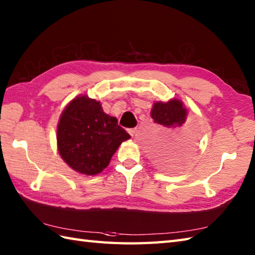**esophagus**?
Instances as JSON below:
<instances>
[{"mask_svg": "<svg viewBox=\"0 0 255 255\" xmlns=\"http://www.w3.org/2000/svg\"><path fill=\"white\" fill-rule=\"evenodd\" d=\"M136 131H137V129H136V128H130V129H128V132H129V134H130L131 137H133V136H134V133H136Z\"/></svg>", "mask_w": 255, "mask_h": 255, "instance_id": "1", "label": "esophagus"}]
</instances>
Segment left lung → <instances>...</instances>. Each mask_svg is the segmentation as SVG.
I'll list each match as a JSON object with an SVG mask.
<instances>
[{"label": "left lung", "instance_id": "obj_1", "mask_svg": "<svg viewBox=\"0 0 255 255\" xmlns=\"http://www.w3.org/2000/svg\"><path fill=\"white\" fill-rule=\"evenodd\" d=\"M187 112L181 101L172 100L167 103H154L151 117L155 124L167 128L180 127L186 121ZM195 148L194 131L186 132L178 140L159 145L154 152L156 162L166 169H174L185 163Z\"/></svg>", "mask_w": 255, "mask_h": 255}]
</instances>
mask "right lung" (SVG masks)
Instances as JSON below:
<instances>
[{
	"instance_id": "obj_1",
	"label": "right lung",
	"mask_w": 255,
	"mask_h": 255,
	"mask_svg": "<svg viewBox=\"0 0 255 255\" xmlns=\"http://www.w3.org/2000/svg\"><path fill=\"white\" fill-rule=\"evenodd\" d=\"M130 138L117 119L104 113L100 102L79 96L63 111L58 125L59 153L73 170L99 174L123 141Z\"/></svg>"
}]
</instances>
